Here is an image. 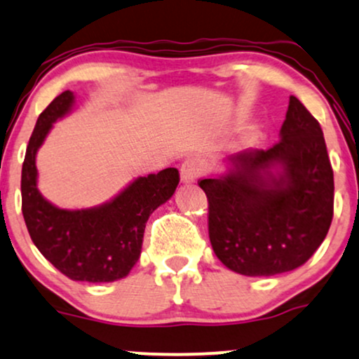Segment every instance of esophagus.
<instances>
[{
    "label": "esophagus",
    "instance_id": "34e87169",
    "mask_svg": "<svg viewBox=\"0 0 359 359\" xmlns=\"http://www.w3.org/2000/svg\"><path fill=\"white\" fill-rule=\"evenodd\" d=\"M202 174V162L195 157L185 158L182 167H180V180L184 184H192Z\"/></svg>",
    "mask_w": 359,
    "mask_h": 359
}]
</instances>
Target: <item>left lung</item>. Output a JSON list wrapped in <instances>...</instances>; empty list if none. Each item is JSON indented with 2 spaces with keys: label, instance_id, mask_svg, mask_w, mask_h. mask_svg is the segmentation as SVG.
<instances>
[{
  "label": "left lung",
  "instance_id": "left-lung-1",
  "mask_svg": "<svg viewBox=\"0 0 359 359\" xmlns=\"http://www.w3.org/2000/svg\"><path fill=\"white\" fill-rule=\"evenodd\" d=\"M280 135L266 151L229 157V174L198 182L208 201L213 252L240 275L298 269L318 250L333 220V169L323 130L294 96Z\"/></svg>",
  "mask_w": 359,
  "mask_h": 359
}]
</instances>
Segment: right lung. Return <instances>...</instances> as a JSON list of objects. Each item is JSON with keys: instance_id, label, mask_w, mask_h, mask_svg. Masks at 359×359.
Returning <instances> with one entry per match:
<instances>
[{"instance_id": "add662e5", "label": "right lung", "mask_w": 359, "mask_h": 359, "mask_svg": "<svg viewBox=\"0 0 359 359\" xmlns=\"http://www.w3.org/2000/svg\"><path fill=\"white\" fill-rule=\"evenodd\" d=\"M72 101L71 90H65L38 117L22 162L21 210L33 243L62 275L74 281L107 283L124 278L137 263L149 217L174 195L180 177L169 167L139 177L101 207H54L36 187V152Z\"/></svg>"}]
</instances>
